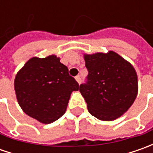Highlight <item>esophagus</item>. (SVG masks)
Segmentation results:
<instances>
[{"instance_id":"obj_1","label":"esophagus","mask_w":153,"mask_h":153,"mask_svg":"<svg viewBox=\"0 0 153 153\" xmlns=\"http://www.w3.org/2000/svg\"><path fill=\"white\" fill-rule=\"evenodd\" d=\"M76 82H78V83H81V82H82V80H81V77H80V76H76Z\"/></svg>"}]
</instances>
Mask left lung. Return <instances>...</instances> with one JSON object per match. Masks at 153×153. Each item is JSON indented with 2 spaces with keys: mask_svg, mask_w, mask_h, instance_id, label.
Returning <instances> with one entry per match:
<instances>
[{
  "mask_svg": "<svg viewBox=\"0 0 153 153\" xmlns=\"http://www.w3.org/2000/svg\"><path fill=\"white\" fill-rule=\"evenodd\" d=\"M88 71L79 90L89 113L102 121H113L125 113L138 93L137 74L133 65L113 51L84 54Z\"/></svg>",
  "mask_w": 153,
  "mask_h": 153,
  "instance_id": "obj_1",
  "label": "left lung"
}]
</instances>
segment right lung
Returning <instances> with one entry per match:
<instances>
[{"label":"right lung","instance_id":"1","mask_svg":"<svg viewBox=\"0 0 153 153\" xmlns=\"http://www.w3.org/2000/svg\"><path fill=\"white\" fill-rule=\"evenodd\" d=\"M14 89L25 113L48 124L65 114L71 94L79 84L56 55L33 57L17 73Z\"/></svg>","mask_w":153,"mask_h":153}]
</instances>
